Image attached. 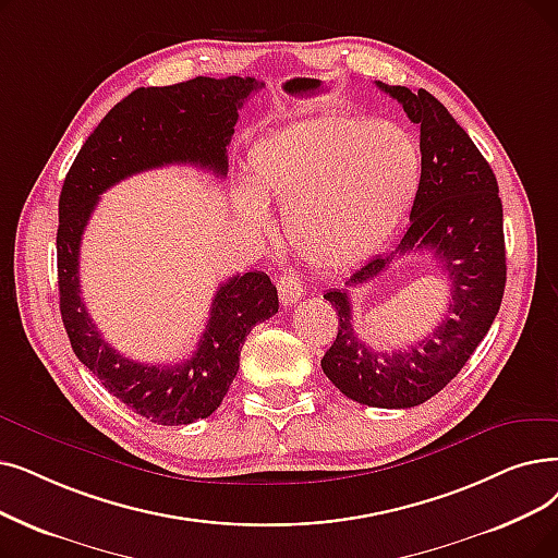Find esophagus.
Here are the masks:
<instances>
[{"instance_id": "1", "label": "esophagus", "mask_w": 558, "mask_h": 558, "mask_svg": "<svg viewBox=\"0 0 558 558\" xmlns=\"http://www.w3.org/2000/svg\"><path fill=\"white\" fill-rule=\"evenodd\" d=\"M278 296H280V303L284 307H292L301 301L303 296V287L299 282V278L294 274H282L278 278Z\"/></svg>"}]
</instances>
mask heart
<instances>
[{"instance_id": "heart-1", "label": "heart", "mask_w": 558, "mask_h": 558, "mask_svg": "<svg viewBox=\"0 0 558 558\" xmlns=\"http://www.w3.org/2000/svg\"><path fill=\"white\" fill-rule=\"evenodd\" d=\"M248 180L260 198L284 207L296 253L337 271L367 259L405 219L420 191L422 155L390 120L324 113L257 141ZM254 194L239 191L236 211L264 230L269 214Z\"/></svg>"}]
</instances>
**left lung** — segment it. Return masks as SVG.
<instances>
[{
    "label": "left lung",
    "mask_w": 558,
    "mask_h": 558,
    "mask_svg": "<svg viewBox=\"0 0 558 558\" xmlns=\"http://www.w3.org/2000/svg\"><path fill=\"white\" fill-rule=\"evenodd\" d=\"M420 128L422 182L399 244L324 294L339 326L322 369L344 397L374 408H413L438 395L465 367L490 330L504 296L506 251L497 178L468 132L424 88L387 86ZM430 250L450 278L448 317L422 343L387 354L367 348L352 328L350 289L381 275L401 254Z\"/></svg>",
    "instance_id": "8db88e82"
}]
</instances>
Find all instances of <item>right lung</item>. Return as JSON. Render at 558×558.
Instances as JSON below:
<instances>
[{
	"label": "right lung",
	"instance_id": "1",
	"mask_svg": "<svg viewBox=\"0 0 558 558\" xmlns=\"http://www.w3.org/2000/svg\"><path fill=\"white\" fill-rule=\"evenodd\" d=\"M262 86L253 77H196L136 88L93 130L61 189L59 303L72 351L116 399L161 426L205 420L221 405L248 332L278 312V289L262 271L232 276L211 301L196 353L178 365H145L107 344L88 317L80 287L82 234L102 193L130 175L191 163L226 178L239 109Z\"/></svg>",
	"mask_w": 558,
	"mask_h": 558
}]
</instances>
